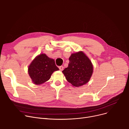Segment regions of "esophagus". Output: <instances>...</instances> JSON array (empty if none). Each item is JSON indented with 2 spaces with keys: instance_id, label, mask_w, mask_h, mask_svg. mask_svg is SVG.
I'll return each instance as SVG.
<instances>
[{
  "instance_id": "34e87169",
  "label": "esophagus",
  "mask_w": 129,
  "mask_h": 129,
  "mask_svg": "<svg viewBox=\"0 0 129 129\" xmlns=\"http://www.w3.org/2000/svg\"><path fill=\"white\" fill-rule=\"evenodd\" d=\"M58 68H59V70L61 71H62L63 70V69H64V67L63 66H59L58 67Z\"/></svg>"
}]
</instances>
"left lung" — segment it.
Masks as SVG:
<instances>
[{
  "label": "left lung",
  "mask_w": 129,
  "mask_h": 129,
  "mask_svg": "<svg viewBox=\"0 0 129 129\" xmlns=\"http://www.w3.org/2000/svg\"><path fill=\"white\" fill-rule=\"evenodd\" d=\"M69 60L68 67L62 71L68 82L76 87L88 83L93 71V65L88 57L80 51L72 54Z\"/></svg>",
  "instance_id": "1"
}]
</instances>
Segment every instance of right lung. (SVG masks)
I'll list each match as a JSON object with an SVG mask.
<instances>
[{"label": "right lung", "mask_w": 129, "mask_h": 129, "mask_svg": "<svg viewBox=\"0 0 129 129\" xmlns=\"http://www.w3.org/2000/svg\"><path fill=\"white\" fill-rule=\"evenodd\" d=\"M28 74L35 84H41L50 79L52 74L59 68L56 66L54 60L45 54L36 56L28 68Z\"/></svg>", "instance_id": "1"}]
</instances>
